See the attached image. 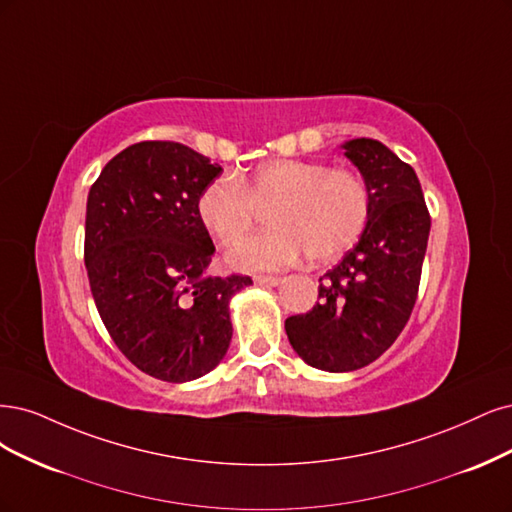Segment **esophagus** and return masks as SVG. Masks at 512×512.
<instances>
[{
	"label": "esophagus",
	"instance_id": "34e87169",
	"mask_svg": "<svg viewBox=\"0 0 512 512\" xmlns=\"http://www.w3.org/2000/svg\"><path fill=\"white\" fill-rule=\"evenodd\" d=\"M253 280H255L257 285H261V287H276L280 283L278 276H255Z\"/></svg>",
	"mask_w": 512,
	"mask_h": 512
}]
</instances>
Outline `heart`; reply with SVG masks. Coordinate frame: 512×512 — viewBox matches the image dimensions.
<instances>
[{"mask_svg": "<svg viewBox=\"0 0 512 512\" xmlns=\"http://www.w3.org/2000/svg\"><path fill=\"white\" fill-rule=\"evenodd\" d=\"M257 206H270L272 227L229 249L227 266L240 272L280 270L302 253L310 261L342 255L364 232L370 195L364 180L349 170L270 159L240 178L210 180L197 197V217L214 238L229 244L249 232Z\"/></svg>", "mask_w": 512, "mask_h": 512, "instance_id": "1", "label": "heart"}]
</instances>
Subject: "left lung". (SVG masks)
Segmentation results:
<instances>
[{
    "label": "left lung",
    "mask_w": 512,
    "mask_h": 512,
    "mask_svg": "<svg viewBox=\"0 0 512 512\" xmlns=\"http://www.w3.org/2000/svg\"><path fill=\"white\" fill-rule=\"evenodd\" d=\"M342 148L368 187L364 234L319 278L317 306L285 321L293 351L325 372L364 368L400 336L417 302L432 225L408 163L372 138H355Z\"/></svg>",
    "instance_id": "left-lung-1"
}]
</instances>
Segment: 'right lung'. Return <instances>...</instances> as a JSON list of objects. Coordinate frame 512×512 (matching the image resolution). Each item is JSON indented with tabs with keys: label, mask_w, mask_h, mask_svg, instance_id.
<instances>
[{
	"label": "right lung",
	"mask_w": 512,
	"mask_h": 512,
	"mask_svg": "<svg viewBox=\"0 0 512 512\" xmlns=\"http://www.w3.org/2000/svg\"><path fill=\"white\" fill-rule=\"evenodd\" d=\"M223 172L180 142L127 146L87 200L85 266L97 312L119 351L159 381H195L232 340L229 300L251 276H208L214 253L197 197Z\"/></svg>",
	"instance_id": "right-lung-1"
}]
</instances>
